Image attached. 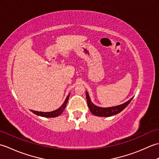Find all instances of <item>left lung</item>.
<instances>
[{
  "label": "left lung",
  "mask_w": 159,
  "mask_h": 159,
  "mask_svg": "<svg viewBox=\"0 0 159 159\" xmlns=\"http://www.w3.org/2000/svg\"><path fill=\"white\" fill-rule=\"evenodd\" d=\"M86 98H87V104H88V107L89 108V110L93 115L96 116H100V117H110L114 116V115H116L117 113H120L121 111H123L125 108H126L129 103L131 102V100H133V97L131 98L128 100L127 102H124L120 105L115 106V107H100L95 105L92 102L91 99L89 98V96L88 94V92H86Z\"/></svg>",
  "instance_id": "1"
}]
</instances>
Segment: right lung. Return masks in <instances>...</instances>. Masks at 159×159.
I'll return each instance as SVG.
<instances>
[{"label":"right lung","instance_id":"right-lung-1","mask_svg":"<svg viewBox=\"0 0 159 159\" xmlns=\"http://www.w3.org/2000/svg\"><path fill=\"white\" fill-rule=\"evenodd\" d=\"M70 93L68 94V96H67V98H66L65 101H64L63 104H62L61 106L59 109H57V110H55L53 111H50V112H41V111H33V110H30L33 112L34 114L37 115V116H41V117H55L60 116L61 114L63 111L65 110L66 105H67V101H68L69 99V97H70Z\"/></svg>","mask_w":159,"mask_h":159}]
</instances>
